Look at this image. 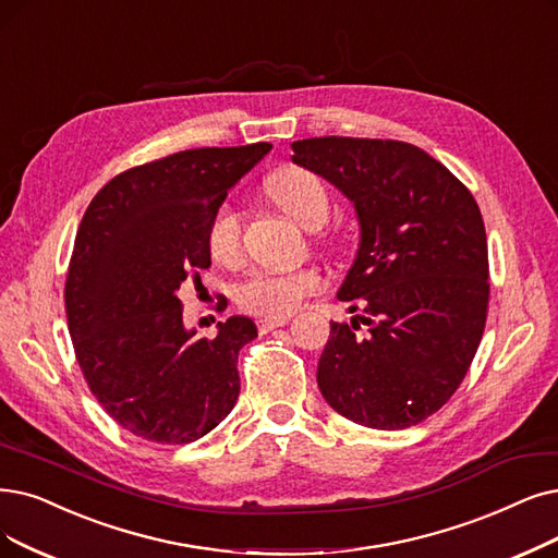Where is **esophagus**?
Listing matches in <instances>:
<instances>
[{
  "label": "esophagus",
  "mask_w": 558,
  "mask_h": 558,
  "mask_svg": "<svg viewBox=\"0 0 558 558\" xmlns=\"http://www.w3.org/2000/svg\"><path fill=\"white\" fill-rule=\"evenodd\" d=\"M288 320L291 318H260L256 325H258V331L260 333H267V331H272V329H277V327H283Z\"/></svg>",
  "instance_id": "1"
}]
</instances>
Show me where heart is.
I'll use <instances>...</instances> for the list:
<instances>
[{
  "label": "heart",
  "instance_id": "heart-1",
  "mask_svg": "<svg viewBox=\"0 0 558 558\" xmlns=\"http://www.w3.org/2000/svg\"><path fill=\"white\" fill-rule=\"evenodd\" d=\"M272 202L304 229H318L329 213V196L316 173L302 167H286L265 185ZM242 219L235 206L221 204L208 225V252L219 263H231L240 252ZM323 288L314 267L298 270H256L238 286V304L260 318H283Z\"/></svg>",
  "mask_w": 558,
  "mask_h": 558
}]
</instances>
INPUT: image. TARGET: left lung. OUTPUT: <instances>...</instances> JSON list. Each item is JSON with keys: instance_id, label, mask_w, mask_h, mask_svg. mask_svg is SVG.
Masks as SVG:
<instances>
[{"instance_id": "8db88e82", "label": "left lung", "mask_w": 558, "mask_h": 558, "mask_svg": "<svg viewBox=\"0 0 558 558\" xmlns=\"http://www.w3.org/2000/svg\"><path fill=\"white\" fill-rule=\"evenodd\" d=\"M293 162L339 187L362 229L339 300H360L364 316L331 323L320 393L360 426H416L456 393L485 329L489 270L478 204L447 167L405 142L300 140Z\"/></svg>"}]
</instances>
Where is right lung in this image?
Listing matches in <instances>:
<instances>
[{
    "label": "right lung",
    "mask_w": 558,
    "mask_h": 558,
    "mask_svg": "<svg viewBox=\"0 0 558 558\" xmlns=\"http://www.w3.org/2000/svg\"><path fill=\"white\" fill-rule=\"evenodd\" d=\"M270 148H192L132 167L82 217L65 316L88 389L132 435L190 444L235 405L238 352L258 337L254 320L231 316L215 339H196L178 291L210 267L213 213Z\"/></svg>",
    "instance_id": "add662e5"
}]
</instances>
